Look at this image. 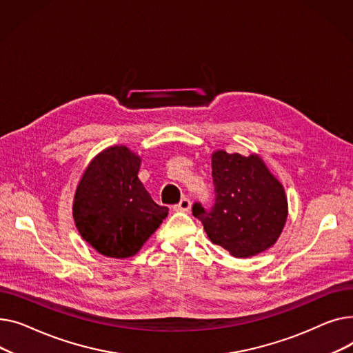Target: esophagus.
I'll list each match as a JSON object with an SVG mask.
<instances>
[{"label": "esophagus", "instance_id": "obj_1", "mask_svg": "<svg viewBox=\"0 0 353 353\" xmlns=\"http://www.w3.org/2000/svg\"><path fill=\"white\" fill-rule=\"evenodd\" d=\"M174 210L179 211V212H188L191 210V201H190V198H182L179 201V203H176L174 206Z\"/></svg>", "mask_w": 353, "mask_h": 353}]
</instances>
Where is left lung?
<instances>
[{"mask_svg": "<svg viewBox=\"0 0 353 353\" xmlns=\"http://www.w3.org/2000/svg\"><path fill=\"white\" fill-rule=\"evenodd\" d=\"M212 178L211 211L201 203L192 206L208 238L235 258L255 256L271 248L285 226L288 201L282 183L262 158L215 151Z\"/></svg>", "mask_w": 353, "mask_h": 353, "instance_id": "obj_1", "label": "left lung"}]
</instances>
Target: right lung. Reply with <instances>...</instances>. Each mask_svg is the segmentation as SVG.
Segmentation results:
<instances>
[{
    "label": "right lung",
    "instance_id": "obj_1",
    "mask_svg": "<svg viewBox=\"0 0 353 353\" xmlns=\"http://www.w3.org/2000/svg\"><path fill=\"white\" fill-rule=\"evenodd\" d=\"M141 158L123 145L99 152L74 196L75 226L95 251L108 258L134 256L167 218L138 178Z\"/></svg>",
    "mask_w": 353,
    "mask_h": 353
}]
</instances>
